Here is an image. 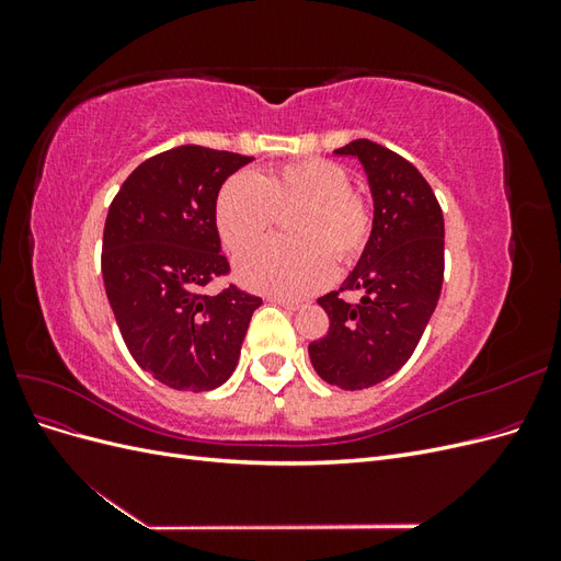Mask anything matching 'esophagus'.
Instances as JSON below:
<instances>
[{
  "mask_svg": "<svg viewBox=\"0 0 561 561\" xmlns=\"http://www.w3.org/2000/svg\"><path fill=\"white\" fill-rule=\"evenodd\" d=\"M271 301L280 304V307L287 311H304L311 304L309 299H285V297H271Z\"/></svg>",
  "mask_w": 561,
  "mask_h": 561,
  "instance_id": "34e87169",
  "label": "esophagus"
}]
</instances>
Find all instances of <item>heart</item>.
Listing matches in <instances>:
<instances>
[{
    "label": "heart",
    "mask_w": 561,
    "mask_h": 561,
    "mask_svg": "<svg viewBox=\"0 0 561 561\" xmlns=\"http://www.w3.org/2000/svg\"><path fill=\"white\" fill-rule=\"evenodd\" d=\"M287 219L290 243H262L236 260V276L257 293L301 297L330 278L332 262L351 266L371 236V210L363 194L351 190L348 173L325 159H301L252 178L233 175L217 194L215 225L231 250L257 243Z\"/></svg>",
    "instance_id": "heart-1"
}]
</instances>
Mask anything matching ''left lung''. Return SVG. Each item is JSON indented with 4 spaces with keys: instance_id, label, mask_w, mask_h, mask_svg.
<instances>
[{
    "instance_id": "obj_1",
    "label": "left lung",
    "mask_w": 561,
    "mask_h": 561,
    "mask_svg": "<svg viewBox=\"0 0 561 561\" xmlns=\"http://www.w3.org/2000/svg\"><path fill=\"white\" fill-rule=\"evenodd\" d=\"M334 154L363 163L375 222L346 283L318 299L330 330L309 344V355L320 379L360 390L393 377L428 325L445 278V217L431 184L396 151L353 140ZM342 291L364 297L346 302Z\"/></svg>"
}]
</instances>
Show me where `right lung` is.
<instances>
[{
    "label": "right lung",
    "instance_id": "add662e5",
    "mask_svg": "<svg viewBox=\"0 0 561 561\" xmlns=\"http://www.w3.org/2000/svg\"><path fill=\"white\" fill-rule=\"evenodd\" d=\"M252 157L198 145L147 159L114 196L103 278L124 342L145 371L175 390H213L236 369L262 299L229 283L215 225L217 194Z\"/></svg>",
    "mask_w": 561,
    "mask_h": 561
}]
</instances>
